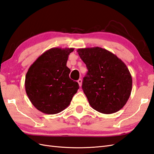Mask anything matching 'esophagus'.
<instances>
[{"instance_id":"obj_1","label":"esophagus","mask_w":154,"mask_h":154,"mask_svg":"<svg viewBox=\"0 0 154 154\" xmlns=\"http://www.w3.org/2000/svg\"><path fill=\"white\" fill-rule=\"evenodd\" d=\"M77 82H78V83H79V85L80 87H81V86H82V79H79L77 81Z\"/></svg>"}]
</instances>
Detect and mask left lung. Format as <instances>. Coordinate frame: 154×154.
Returning <instances> with one entry per match:
<instances>
[{
	"instance_id": "1",
	"label": "left lung",
	"mask_w": 154,
	"mask_h": 154,
	"mask_svg": "<svg viewBox=\"0 0 154 154\" xmlns=\"http://www.w3.org/2000/svg\"><path fill=\"white\" fill-rule=\"evenodd\" d=\"M77 51L88 69L82 88L91 106L104 114L118 112L126 104L132 91L133 80L127 66L100 47Z\"/></svg>"
}]
</instances>
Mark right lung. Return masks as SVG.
Instances as JSON below:
<instances>
[{"label":"right lung","instance_id":"1","mask_svg":"<svg viewBox=\"0 0 154 154\" xmlns=\"http://www.w3.org/2000/svg\"><path fill=\"white\" fill-rule=\"evenodd\" d=\"M73 48H52L45 52L29 68L25 87L35 108L46 114H56L70 104L79 88L71 80L67 61Z\"/></svg>","mask_w":154,"mask_h":154}]
</instances>
